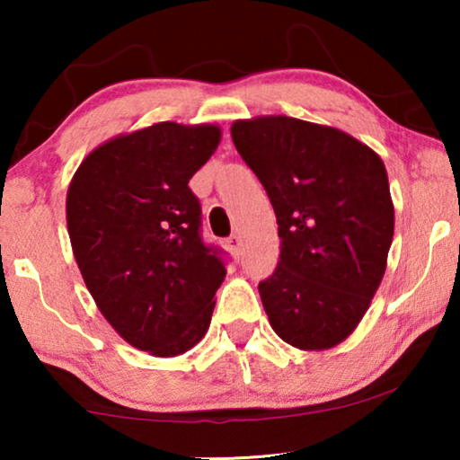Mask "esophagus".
Listing matches in <instances>:
<instances>
[{
	"instance_id": "34e87169",
	"label": "esophagus",
	"mask_w": 460,
	"mask_h": 460,
	"mask_svg": "<svg viewBox=\"0 0 460 460\" xmlns=\"http://www.w3.org/2000/svg\"><path fill=\"white\" fill-rule=\"evenodd\" d=\"M226 244H228V251L232 255H238V253H241V247H243V238L238 234H232L228 241H226Z\"/></svg>"
}]
</instances>
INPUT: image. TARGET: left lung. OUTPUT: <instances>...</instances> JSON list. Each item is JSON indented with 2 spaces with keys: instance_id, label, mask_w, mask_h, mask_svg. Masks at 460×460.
I'll list each match as a JSON object with an SVG mask.
<instances>
[{
  "instance_id": "left-lung-1",
  "label": "left lung",
  "mask_w": 460,
  "mask_h": 460,
  "mask_svg": "<svg viewBox=\"0 0 460 460\" xmlns=\"http://www.w3.org/2000/svg\"><path fill=\"white\" fill-rule=\"evenodd\" d=\"M230 134L279 224V268L257 287L270 324L297 349L335 348L385 274L395 222L387 169L331 125L263 115L238 119Z\"/></svg>"
}]
</instances>
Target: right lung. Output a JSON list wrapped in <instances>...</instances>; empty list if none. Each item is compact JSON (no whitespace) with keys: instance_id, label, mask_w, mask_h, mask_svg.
<instances>
[{"instance_id":"add662e5","label":"right lung","mask_w":460,"mask_h":460,"mask_svg":"<svg viewBox=\"0 0 460 460\" xmlns=\"http://www.w3.org/2000/svg\"><path fill=\"white\" fill-rule=\"evenodd\" d=\"M219 140L216 123L148 125L93 148L68 184L66 228L87 291L150 356L186 354L205 337L226 279L188 188Z\"/></svg>"}]
</instances>
